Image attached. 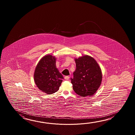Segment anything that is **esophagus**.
Returning a JSON list of instances; mask_svg holds the SVG:
<instances>
[{
  "instance_id": "1",
  "label": "esophagus",
  "mask_w": 135,
  "mask_h": 135,
  "mask_svg": "<svg viewBox=\"0 0 135 135\" xmlns=\"http://www.w3.org/2000/svg\"><path fill=\"white\" fill-rule=\"evenodd\" d=\"M69 76H65V79L66 80H69Z\"/></svg>"
}]
</instances>
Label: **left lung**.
<instances>
[{"mask_svg":"<svg viewBox=\"0 0 135 135\" xmlns=\"http://www.w3.org/2000/svg\"><path fill=\"white\" fill-rule=\"evenodd\" d=\"M76 69L71 78L73 89L83 97L94 95L100 86L102 74L100 66L94 58L85 55L75 58Z\"/></svg>","mask_w":135,"mask_h":135,"instance_id":"obj_1","label":"left lung"}]
</instances>
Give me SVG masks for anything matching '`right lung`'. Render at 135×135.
Instances as JSON below:
<instances>
[{
    "mask_svg": "<svg viewBox=\"0 0 135 135\" xmlns=\"http://www.w3.org/2000/svg\"><path fill=\"white\" fill-rule=\"evenodd\" d=\"M56 60L52 55H46L41 58L35 70V84L38 89L47 94L57 92L64 79L56 68Z\"/></svg>",
    "mask_w": 135,
    "mask_h": 135,
    "instance_id": "1",
    "label": "right lung"
}]
</instances>
